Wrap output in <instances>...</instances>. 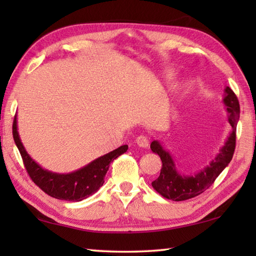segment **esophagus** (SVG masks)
I'll use <instances>...</instances> for the list:
<instances>
[{"label": "esophagus", "instance_id": "esophagus-1", "mask_svg": "<svg viewBox=\"0 0 256 256\" xmlns=\"http://www.w3.org/2000/svg\"><path fill=\"white\" fill-rule=\"evenodd\" d=\"M136 141V144L138 146H141V148H148L149 140H148V138H146V136H138Z\"/></svg>", "mask_w": 256, "mask_h": 256}]
</instances>
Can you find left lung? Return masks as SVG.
I'll return each mask as SVG.
<instances>
[{
  "label": "left lung",
  "instance_id": "left-lung-1",
  "mask_svg": "<svg viewBox=\"0 0 256 256\" xmlns=\"http://www.w3.org/2000/svg\"><path fill=\"white\" fill-rule=\"evenodd\" d=\"M224 92L226 94H224V104L227 108L228 122L232 125V131L216 158L198 174L193 176L180 175L176 170L175 162L170 152L162 148L160 142H151V150L152 152L158 154L162 162L159 177L151 184L160 196L172 201H184L200 196L214 184L220 172L230 162L236 146V128L240 110V102L232 90L229 86H226Z\"/></svg>",
  "mask_w": 256,
  "mask_h": 256
}]
</instances>
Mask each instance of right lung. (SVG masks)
<instances>
[{
  "label": "right lung",
  "mask_w": 256,
  "mask_h": 256,
  "mask_svg": "<svg viewBox=\"0 0 256 256\" xmlns=\"http://www.w3.org/2000/svg\"><path fill=\"white\" fill-rule=\"evenodd\" d=\"M12 134L22 157L26 170L32 180L50 196L64 201L79 202L96 193L105 182L104 178L110 162L118 156L126 152L128 148L126 144L120 146V148L94 159V162L80 170L70 174H58L42 168L26 151L24 144H21L18 128H16V115L12 125Z\"/></svg>",
  "instance_id": "add662e5"
}]
</instances>
